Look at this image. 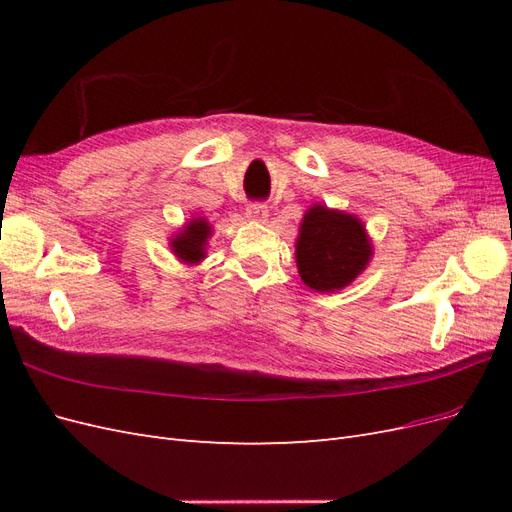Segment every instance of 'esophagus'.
<instances>
[{
	"label": "esophagus",
	"instance_id": "esophagus-1",
	"mask_svg": "<svg viewBox=\"0 0 512 512\" xmlns=\"http://www.w3.org/2000/svg\"><path fill=\"white\" fill-rule=\"evenodd\" d=\"M245 218L250 222H267L269 218V209L267 205H260V203H254L245 209Z\"/></svg>",
	"mask_w": 512,
	"mask_h": 512
}]
</instances>
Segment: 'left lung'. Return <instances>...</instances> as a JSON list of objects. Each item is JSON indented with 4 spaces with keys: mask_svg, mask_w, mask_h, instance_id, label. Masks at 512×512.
<instances>
[{
    "mask_svg": "<svg viewBox=\"0 0 512 512\" xmlns=\"http://www.w3.org/2000/svg\"><path fill=\"white\" fill-rule=\"evenodd\" d=\"M294 258L301 282L329 294L344 290L367 269L374 243L359 215L314 203L299 224Z\"/></svg>",
    "mask_w": 512,
    "mask_h": 512,
    "instance_id": "1",
    "label": "left lung"
}]
</instances>
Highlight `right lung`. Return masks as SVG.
<instances>
[{"label":"right lung","instance_id":"obj_1","mask_svg":"<svg viewBox=\"0 0 512 512\" xmlns=\"http://www.w3.org/2000/svg\"><path fill=\"white\" fill-rule=\"evenodd\" d=\"M213 235V226L203 215H192L177 232L168 239V247L173 256L183 265H200L207 258L209 239Z\"/></svg>","mask_w":512,"mask_h":512}]
</instances>
